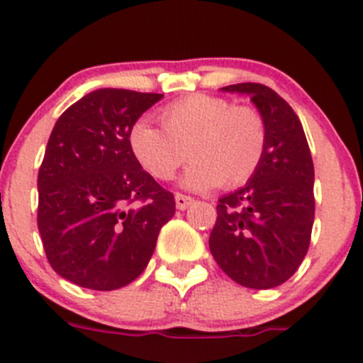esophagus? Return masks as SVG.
<instances>
[{
	"label": "esophagus",
	"mask_w": 363,
	"mask_h": 363,
	"mask_svg": "<svg viewBox=\"0 0 363 363\" xmlns=\"http://www.w3.org/2000/svg\"><path fill=\"white\" fill-rule=\"evenodd\" d=\"M174 199H176V208H178V210H185V208H189V206L192 205V201H194V199H192L191 196L179 194V192H176V194H174Z\"/></svg>",
	"instance_id": "34e87169"
}]
</instances>
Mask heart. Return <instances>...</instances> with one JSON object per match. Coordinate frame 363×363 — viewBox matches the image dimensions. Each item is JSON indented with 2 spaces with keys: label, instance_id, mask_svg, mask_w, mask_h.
Here are the masks:
<instances>
[{
  "label": "heart",
  "instance_id": "b5f03b06",
  "mask_svg": "<svg viewBox=\"0 0 363 363\" xmlns=\"http://www.w3.org/2000/svg\"><path fill=\"white\" fill-rule=\"evenodd\" d=\"M160 128L137 121L128 146L140 167L165 182L191 158L184 185L206 191L237 189L260 167L267 144L262 113L208 94H189L158 112ZM189 155H187L186 153Z\"/></svg>",
  "mask_w": 363,
  "mask_h": 363
}]
</instances>
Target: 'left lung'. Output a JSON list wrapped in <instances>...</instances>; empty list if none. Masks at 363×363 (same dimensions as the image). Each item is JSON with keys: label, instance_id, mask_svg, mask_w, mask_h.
Masks as SVG:
<instances>
[{"label": "left lung", "instance_id": "8db88e82", "mask_svg": "<svg viewBox=\"0 0 363 363\" xmlns=\"http://www.w3.org/2000/svg\"><path fill=\"white\" fill-rule=\"evenodd\" d=\"M250 94L267 128L260 167L239 191L223 196L208 246L219 267L242 287L272 289L301 265L312 237L313 162L292 106L262 84H235Z\"/></svg>", "mask_w": 363, "mask_h": 363}]
</instances>
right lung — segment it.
I'll use <instances>...</instances> for the list:
<instances>
[{
  "instance_id": "add662e5",
  "label": "right lung",
  "mask_w": 363,
  "mask_h": 363,
  "mask_svg": "<svg viewBox=\"0 0 363 363\" xmlns=\"http://www.w3.org/2000/svg\"><path fill=\"white\" fill-rule=\"evenodd\" d=\"M164 94L98 89L55 123L39 169L37 226L55 272L113 291L146 269L174 196L128 146L135 121Z\"/></svg>"
}]
</instances>
